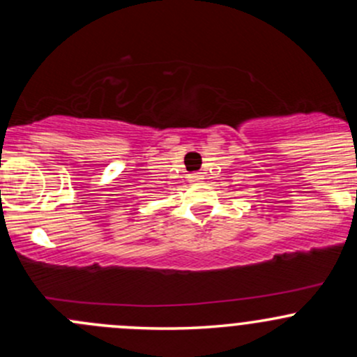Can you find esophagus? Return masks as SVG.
<instances>
[{
    "label": "esophagus",
    "instance_id": "obj_1",
    "mask_svg": "<svg viewBox=\"0 0 357 357\" xmlns=\"http://www.w3.org/2000/svg\"><path fill=\"white\" fill-rule=\"evenodd\" d=\"M190 178H192V181H202L204 179V172H193Z\"/></svg>",
    "mask_w": 357,
    "mask_h": 357
}]
</instances>
